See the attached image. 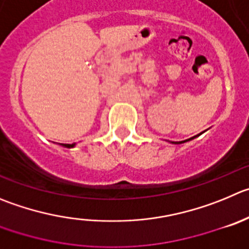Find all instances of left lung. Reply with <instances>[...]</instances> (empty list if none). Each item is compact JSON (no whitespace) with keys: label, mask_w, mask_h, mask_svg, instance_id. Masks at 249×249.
<instances>
[{"label":"left lung","mask_w":249,"mask_h":249,"mask_svg":"<svg viewBox=\"0 0 249 249\" xmlns=\"http://www.w3.org/2000/svg\"><path fill=\"white\" fill-rule=\"evenodd\" d=\"M199 135H200V134H199ZM199 135H195V136H193V138L188 139V140H184V141H178V142H173V143H184V142H187V141H190V140H193V139H195V138H196V136H199Z\"/></svg>","instance_id":"1"}]
</instances>
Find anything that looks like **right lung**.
Here are the masks:
<instances>
[{
	"label": "right lung",
	"mask_w": 249,
	"mask_h": 249,
	"mask_svg": "<svg viewBox=\"0 0 249 249\" xmlns=\"http://www.w3.org/2000/svg\"><path fill=\"white\" fill-rule=\"evenodd\" d=\"M62 146H65V147H72V146H75V143H72V145H69V143H62Z\"/></svg>",
	"instance_id": "obj_1"
}]
</instances>
